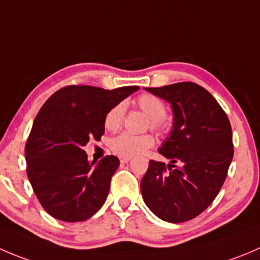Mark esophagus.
<instances>
[{
    "mask_svg": "<svg viewBox=\"0 0 260 260\" xmlns=\"http://www.w3.org/2000/svg\"><path fill=\"white\" fill-rule=\"evenodd\" d=\"M129 160H131L129 157H120V162L122 164H127Z\"/></svg>",
    "mask_w": 260,
    "mask_h": 260,
    "instance_id": "obj_1",
    "label": "esophagus"
}]
</instances>
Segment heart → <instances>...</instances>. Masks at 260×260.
<instances>
[{
	"mask_svg": "<svg viewBox=\"0 0 260 260\" xmlns=\"http://www.w3.org/2000/svg\"><path fill=\"white\" fill-rule=\"evenodd\" d=\"M136 105L138 109L148 118V128L156 133H164L166 131L165 118L168 114L166 104L160 99L151 94H142L136 99ZM125 114V107L123 104H117L109 109L104 118V127L110 132H115L123 124ZM155 141L150 135L133 136L129 133H122L117 137L112 138L109 142L110 150L122 157H133L145 152L152 147Z\"/></svg>",
	"mask_w": 260,
	"mask_h": 260,
	"instance_id": "1",
	"label": "heart"
}]
</instances>
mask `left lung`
<instances>
[{"mask_svg": "<svg viewBox=\"0 0 260 260\" xmlns=\"http://www.w3.org/2000/svg\"><path fill=\"white\" fill-rule=\"evenodd\" d=\"M146 90L170 103L174 124L158 150L171 164L150 160L141 180L143 201L161 220L185 222L201 215L225 183L234 156L230 120L217 100L194 82Z\"/></svg>", "mask_w": 260, "mask_h": 260, "instance_id": "left-lung-1", "label": "left lung"}]
</instances>
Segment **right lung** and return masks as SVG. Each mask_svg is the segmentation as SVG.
Here are the masks:
<instances>
[{
  "label": "right lung",
  "instance_id": "obj_1",
  "mask_svg": "<svg viewBox=\"0 0 260 260\" xmlns=\"http://www.w3.org/2000/svg\"><path fill=\"white\" fill-rule=\"evenodd\" d=\"M138 89L70 85L40 108L25 145V158L32 190L50 216L79 222L104 205L119 158L105 156L94 166V161H87L84 146L102 138L109 109Z\"/></svg>",
  "mask_w": 260,
  "mask_h": 260
}]
</instances>
